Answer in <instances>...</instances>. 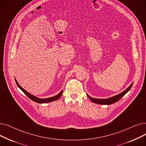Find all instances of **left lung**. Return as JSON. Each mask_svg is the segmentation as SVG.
Instances as JSON below:
<instances>
[{
  "label": "left lung",
  "mask_w": 146,
  "mask_h": 146,
  "mask_svg": "<svg viewBox=\"0 0 146 146\" xmlns=\"http://www.w3.org/2000/svg\"><path fill=\"white\" fill-rule=\"evenodd\" d=\"M133 85V82L127 89H126L124 92H121V94H118L115 96L110 97L109 98H106V99H98V98H91L87 94H86V95H87L88 97L90 99V100L94 103H96L97 104H100V105H111V104H113L114 103L117 102V101H118L121 98L123 97L130 90V89L131 88Z\"/></svg>",
  "instance_id": "1"
}]
</instances>
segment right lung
Listing matches in <instances>:
<instances>
[{"instance_id":"1","label":"right lung","mask_w":146,"mask_h":146,"mask_svg":"<svg viewBox=\"0 0 146 146\" xmlns=\"http://www.w3.org/2000/svg\"><path fill=\"white\" fill-rule=\"evenodd\" d=\"M15 79V82H16V83L17 86H18V88L24 92L29 98H30L31 99L32 101L36 102V103H39V104H45V103H48V102H52V101H57V99H58L60 96H61V95H62V93H63V90H61L60 92L57 94V95L54 96H52V97H50V98H44V99H41V98H38L32 94H29V92H28L27 91H26L24 89H23L20 85L18 83L17 80H16V79Z\"/></svg>"}]
</instances>
